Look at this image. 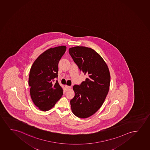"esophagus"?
<instances>
[{
    "label": "esophagus",
    "mask_w": 150,
    "mask_h": 150,
    "mask_svg": "<svg viewBox=\"0 0 150 150\" xmlns=\"http://www.w3.org/2000/svg\"><path fill=\"white\" fill-rule=\"evenodd\" d=\"M66 88H71V86H66Z\"/></svg>",
    "instance_id": "obj_1"
}]
</instances>
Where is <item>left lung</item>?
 Here are the masks:
<instances>
[{
  "instance_id": "left-lung-1",
  "label": "left lung",
  "mask_w": 150,
  "mask_h": 150,
  "mask_svg": "<svg viewBox=\"0 0 150 150\" xmlns=\"http://www.w3.org/2000/svg\"><path fill=\"white\" fill-rule=\"evenodd\" d=\"M69 52L85 81L73 86L74 98L70 100L73 113L86 118L100 109L108 93L110 83L109 68L103 58L94 50L84 47H71Z\"/></svg>"
}]
</instances>
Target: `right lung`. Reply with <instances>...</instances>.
I'll return each instance as SVG.
<instances>
[{"instance_id":"1","label":"right lung","mask_w":150,"mask_h":150,"mask_svg":"<svg viewBox=\"0 0 150 150\" xmlns=\"http://www.w3.org/2000/svg\"><path fill=\"white\" fill-rule=\"evenodd\" d=\"M66 46L51 48L36 59L30 71L31 97L40 110L52 109L63 94L57 80L58 63L66 51Z\"/></svg>"}]
</instances>
